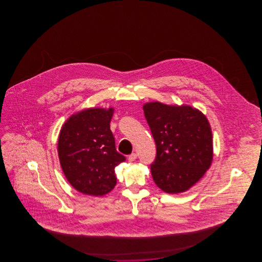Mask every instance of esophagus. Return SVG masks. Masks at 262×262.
Segmentation results:
<instances>
[{"label": "esophagus", "instance_id": "obj_1", "mask_svg": "<svg viewBox=\"0 0 262 262\" xmlns=\"http://www.w3.org/2000/svg\"><path fill=\"white\" fill-rule=\"evenodd\" d=\"M137 154H135V152H133V154H131L130 156H128V161L129 162H132L135 161L136 159H137Z\"/></svg>", "mask_w": 262, "mask_h": 262}]
</instances>
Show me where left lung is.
<instances>
[{
    "mask_svg": "<svg viewBox=\"0 0 262 262\" xmlns=\"http://www.w3.org/2000/svg\"><path fill=\"white\" fill-rule=\"evenodd\" d=\"M145 118L156 141L151 176L160 189L177 194L189 189L211 166L212 135L200 111L189 106L159 102L143 106Z\"/></svg>",
    "mask_w": 262,
    "mask_h": 262,
    "instance_id": "8db88e82",
    "label": "left lung"
}]
</instances>
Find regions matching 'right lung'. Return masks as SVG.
Instances as JSON below:
<instances>
[{
	"label": "right lung",
	"instance_id": "obj_1",
	"mask_svg": "<svg viewBox=\"0 0 262 262\" xmlns=\"http://www.w3.org/2000/svg\"><path fill=\"white\" fill-rule=\"evenodd\" d=\"M113 108H88L62 125L58 154L67 181L78 192L103 195L117 183L115 167L125 161L111 130Z\"/></svg>",
	"mask_w": 262,
	"mask_h": 262
}]
</instances>
